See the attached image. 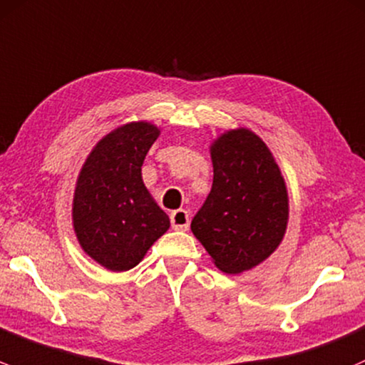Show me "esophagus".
<instances>
[{"mask_svg":"<svg viewBox=\"0 0 365 365\" xmlns=\"http://www.w3.org/2000/svg\"><path fill=\"white\" fill-rule=\"evenodd\" d=\"M170 221L174 230H187V227H190V214H187V210L178 209L170 214Z\"/></svg>","mask_w":365,"mask_h":365,"instance_id":"34e87169","label":"esophagus"}]
</instances>
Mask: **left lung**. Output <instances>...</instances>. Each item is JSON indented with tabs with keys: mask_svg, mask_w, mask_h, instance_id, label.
Listing matches in <instances>:
<instances>
[{
	"mask_svg": "<svg viewBox=\"0 0 365 365\" xmlns=\"http://www.w3.org/2000/svg\"><path fill=\"white\" fill-rule=\"evenodd\" d=\"M209 149L212 187L191 232L217 269L240 274L265 262L287 234V182L265 142L247 128L225 131Z\"/></svg>",
	"mask_w": 365,
	"mask_h": 365,
	"instance_id": "8db88e82",
	"label": "left lung"
}]
</instances>
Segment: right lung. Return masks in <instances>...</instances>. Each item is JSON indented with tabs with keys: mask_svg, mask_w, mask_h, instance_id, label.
<instances>
[{
	"mask_svg": "<svg viewBox=\"0 0 365 365\" xmlns=\"http://www.w3.org/2000/svg\"><path fill=\"white\" fill-rule=\"evenodd\" d=\"M160 128L133 121L105 135L75 184L71 221L89 258L112 272L133 269L170 227L142 181V163Z\"/></svg>",
	"mask_w": 365,
	"mask_h": 365,
	"instance_id": "obj_1",
	"label": "right lung"
}]
</instances>
